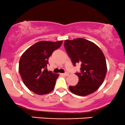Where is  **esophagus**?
<instances>
[{
	"instance_id": "obj_1",
	"label": "esophagus",
	"mask_w": 125,
	"mask_h": 125,
	"mask_svg": "<svg viewBox=\"0 0 125 125\" xmlns=\"http://www.w3.org/2000/svg\"><path fill=\"white\" fill-rule=\"evenodd\" d=\"M69 73H68V72H66L65 73H63V75H65V76H68V75H69Z\"/></svg>"
}]
</instances>
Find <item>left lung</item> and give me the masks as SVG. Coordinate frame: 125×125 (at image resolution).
Listing matches in <instances>:
<instances>
[{"mask_svg":"<svg viewBox=\"0 0 125 125\" xmlns=\"http://www.w3.org/2000/svg\"><path fill=\"white\" fill-rule=\"evenodd\" d=\"M64 45L73 65H81V72L76 73L79 78L78 83L69 86V90L80 96L92 94L101 85L107 73L103 53L95 44L84 38L66 40Z\"/></svg>","mask_w":125,"mask_h":125,"instance_id":"obj_1","label":"left lung"}]
</instances>
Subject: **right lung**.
I'll return each mask as SVG.
<instances>
[{"label":"right lung","instance_id":"add662e5","mask_svg":"<svg viewBox=\"0 0 125 125\" xmlns=\"http://www.w3.org/2000/svg\"><path fill=\"white\" fill-rule=\"evenodd\" d=\"M62 42V41H40L22 54L19 62V72L23 83L30 91L38 95L53 91L59 75L49 71L46 67L49 57Z\"/></svg>","mask_w":125,"mask_h":125}]
</instances>
